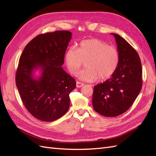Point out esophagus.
<instances>
[{
    "mask_svg": "<svg viewBox=\"0 0 156 156\" xmlns=\"http://www.w3.org/2000/svg\"><path fill=\"white\" fill-rule=\"evenodd\" d=\"M83 86H84V84H83V83H80V82H79V81H77V82H76V87H77V88H81V87H83Z\"/></svg>",
    "mask_w": 156,
    "mask_h": 156,
    "instance_id": "obj_1",
    "label": "esophagus"
}]
</instances>
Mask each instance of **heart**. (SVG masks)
Segmentation results:
<instances>
[{
    "instance_id": "obj_1",
    "label": "heart",
    "mask_w": 156,
    "mask_h": 156,
    "mask_svg": "<svg viewBox=\"0 0 156 156\" xmlns=\"http://www.w3.org/2000/svg\"><path fill=\"white\" fill-rule=\"evenodd\" d=\"M65 62L69 72L73 75L86 62L87 69L79 74L83 81L94 82L98 79L105 81L115 73L119 62L117 50L102 40L96 38L84 40L77 49L69 48L65 53Z\"/></svg>"
}]
</instances>
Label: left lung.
Instances as JSON below:
<instances>
[{
  "label": "left lung",
  "mask_w": 156,
  "mask_h": 156,
  "mask_svg": "<svg viewBox=\"0 0 156 156\" xmlns=\"http://www.w3.org/2000/svg\"><path fill=\"white\" fill-rule=\"evenodd\" d=\"M115 37L119 62L110 79L94 87L92 105L99 114L119 116L129 109L142 88V65L138 53L120 35Z\"/></svg>",
  "instance_id": "1"
}]
</instances>
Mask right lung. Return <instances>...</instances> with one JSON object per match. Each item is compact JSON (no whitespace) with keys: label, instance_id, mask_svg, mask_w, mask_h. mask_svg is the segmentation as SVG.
Wrapping results in <instances>:
<instances>
[{"label":"right lung","instance_id":"1","mask_svg":"<svg viewBox=\"0 0 156 156\" xmlns=\"http://www.w3.org/2000/svg\"><path fill=\"white\" fill-rule=\"evenodd\" d=\"M72 33L57 30L41 34L28 44L20 56L16 83L23 104L37 119L52 122L69 109V94L75 80L62 68ZM41 70L39 78L34 76Z\"/></svg>","mask_w":156,"mask_h":156}]
</instances>
